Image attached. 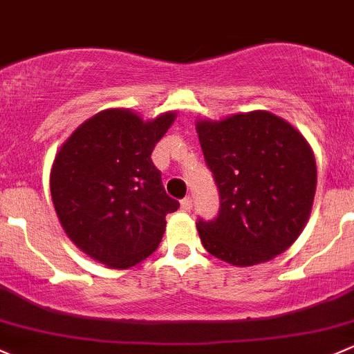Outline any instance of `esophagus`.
I'll list each match as a JSON object with an SVG mask.
<instances>
[{
  "mask_svg": "<svg viewBox=\"0 0 354 354\" xmlns=\"http://www.w3.org/2000/svg\"><path fill=\"white\" fill-rule=\"evenodd\" d=\"M180 209L185 211V213H189V211L192 209V199L191 198H184L180 201Z\"/></svg>",
  "mask_w": 354,
  "mask_h": 354,
  "instance_id": "obj_1",
  "label": "esophagus"
}]
</instances>
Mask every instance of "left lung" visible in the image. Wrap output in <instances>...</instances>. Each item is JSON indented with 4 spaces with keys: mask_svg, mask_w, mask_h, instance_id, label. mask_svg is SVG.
I'll return each mask as SVG.
<instances>
[{
    "mask_svg": "<svg viewBox=\"0 0 354 354\" xmlns=\"http://www.w3.org/2000/svg\"><path fill=\"white\" fill-rule=\"evenodd\" d=\"M220 191V213L196 223L204 249L236 268L268 262L300 236L312 213L315 156L304 134L268 111L196 122Z\"/></svg>",
    "mask_w": 354,
    "mask_h": 354,
    "instance_id": "left-lung-1",
    "label": "left lung"
}]
</instances>
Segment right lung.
I'll return each mask as SVG.
<instances>
[{"label": "right lung", "mask_w": 354, "mask_h": 354, "mask_svg": "<svg viewBox=\"0 0 354 354\" xmlns=\"http://www.w3.org/2000/svg\"><path fill=\"white\" fill-rule=\"evenodd\" d=\"M176 111L143 121L129 109H107L80 124L50 169V198L59 223L82 252L112 269H127L156 250L169 198L151 151Z\"/></svg>", "instance_id": "1"}]
</instances>
